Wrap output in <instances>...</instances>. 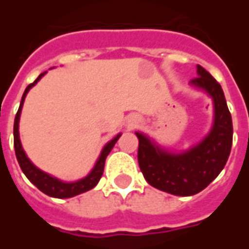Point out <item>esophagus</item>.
<instances>
[{
  "instance_id": "obj_1",
  "label": "esophagus",
  "mask_w": 249,
  "mask_h": 249,
  "mask_svg": "<svg viewBox=\"0 0 249 249\" xmlns=\"http://www.w3.org/2000/svg\"><path fill=\"white\" fill-rule=\"evenodd\" d=\"M139 121H140L139 119H133L132 121H130V126H135V125H137L139 124Z\"/></svg>"
}]
</instances>
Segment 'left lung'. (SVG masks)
Masks as SVG:
<instances>
[{"instance_id":"obj_1","label":"left lung","mask_w":249,"mask_h":249,"mask_svg":"<svg viewBox=\"0 0 249 249\" xmlns=\"http://www.w3.org/2000/svg\"><path fill=\"white\" fill-rule=\"evenodd\" d=\"M213 104V123L203 140L185 151H169L149 136L136 132L139 165L152 187L176 196H192L207 188L225 167L232 146V119L220 84L203 66L189 82Z\"/></svg>"}]
</instances>
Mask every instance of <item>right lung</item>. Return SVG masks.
<instances>
[{"mask_svg": "<svg viewBox=\"0 0 249 249\" xmlns=\"http://www.w3.org/2000/svg\"><path fill=\"white\" fill-rule=\"evenodd\" d=\"M46 71L41 73L40 76L37 77L33 84H30L25 89L24 94H22V98H21V104H19L18 112L16 114V119H14V151H16V157H17V161H18L19 167L22 169V172L26 178H29V181L32 184H35L36 187L40 189L41 192H44L48 196L56 198H69L73 197V196H77L80 193H84L92 189L98 184L100 178L103 176L104 167H105V160H107V156L109 155V152L112 151V148L114 146V144L117 142V140L120 139L121 133H119L117 136H114L113 139L110 141H108L105 145H104L103 151L98 156L97 161L94 164V167L92 168V171L88 173L85 178H80V180H76V181H71V183H66V181H62L60 178L52 176L49 173L41 171L40 168H37L30 161L29 157L26 156L24 148L21 145V140H19V116H21V110H22V105H24L25 97L29 92L32 88L35 87L37 82L40 81L42 76H45Z\"/></svg>", "mask_w": 249, "mask_h": 249, "instance_id": "1", "label": "right lung"}]
</instances>
